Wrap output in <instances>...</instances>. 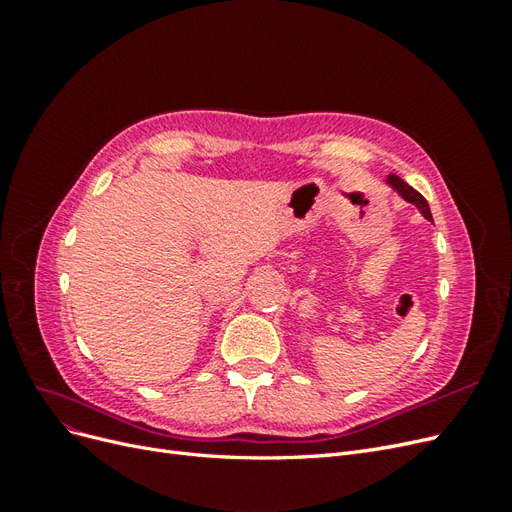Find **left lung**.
Returning a JSON list of instances; mask_svg holds the SVG:
<instances>
[{
  "label": "left lung",
  "instance_id": "1",
  "mask_svg": "<svg viewBox=\"0 0 512 512\" xmlns=\"http://www.w3.org/2000/svg\"><path fill=\"white\" fill-rule=\"evenodd\" d=\"M386 185H389L391 190H395L397 192V196H401L406 200V203H410V205H414L418 211H421V215L425 220H429V222H433V218H431V211H429V205H427V200L418 194L412 185H408L404 179L401 177H397V175H389L386 177Z\"/></svg>",
  "mask_w": 512,
  "mask_h": 512
}]
</instances>
